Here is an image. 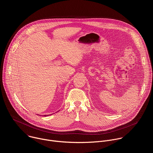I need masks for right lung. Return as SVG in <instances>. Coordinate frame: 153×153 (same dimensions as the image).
I'll use <instances>...</instances> for the list:
<instances>
[{
	"label": "right lung",
	"mask_w": 153,
	"mask_h": 153,
	"mask_svg": "<svg viewBox=\"0 0 153 153\" xmlns=\"http://www.w3.org/2000/svg\"><path fill=\"white\" fill-rule=\"evenodd\" d=\"M45 116H46V115H45Z\"/></svg>",
	"instance_id": "obj_1"
}]
</instances>
